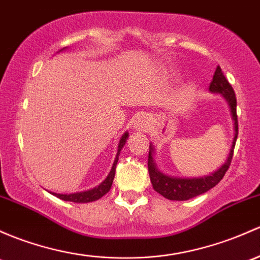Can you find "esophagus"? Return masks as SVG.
Segmentation results:
<instances>
[{
  "mask_svg": "<svg viewBox=\"0 0 260 260\" xmlns=\"http://www.w3.org/2000/svg\"><path fill=\"white\" fill-rule=\"evenodd\" d=\"M133 128L136 131H141V132H148L149 129V121L148 117L146 114H141L136 118L135 123H133Z\"/></svg>",
  "mask_w": 260,
  "mask_h": 260,
  "instance_id": "esophagus-1",
  "label": "esophagus"
}]
</instances>
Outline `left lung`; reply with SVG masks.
I'll use <instances>...</instances> for the list:
<instances>
[{"label":"left lung","mask_w":260,"mask_h":260,"mask_svg":"<svg viewBox=\"0 0 260 260\" xmlns=\"http://www.w3.org/2000/svg\"><path fill=\"white\" fill-rule=\"evenodd\" d=\"M209 91L213 93H220L225 98L229 108H231L232 119L234 122V138L232 142L231 151H229L228 158L223 163L219 169L213 172L212 174L206 177H198V178H180V177H169L167 174L158 171L155 166L154 158H153V144H149V154H148V172L151 177V183L153 189L159 193L167 199L171 201H188L190 198H194L197 196H201L203 193L208 192L213 187L218 184L228 171L231 166L232 157H233L234 147H236L237 137H238V118H237V98L233 88L229 84L225 76L223 75L222 70L218 66L215 70L213 81L210 82Z\"/></svg>","instance_id":"8db88e82"}]
</instances>
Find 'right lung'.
<instances>
[{"mask_svg": "<svg viewBox=\"0 0 260 260\" xmlns=\"http://www.w3.org/2000/svg\"><path fill=\"white\" fill-rule=\"evenodd\" d=\"M128 138V132L123 133V136L119 139L118 143V149H117V154H116V159H114L113 166H112L111 172L108 173L107 178L103 180L100 185L93 188V189L89 190H84V192H77V193H72V194H57V193L52 192V194L56 196L57 198L63 199L66 202H75V203H89V202H94L97 199L102 198L106 193L109 192L112 187V183H113L114 179V174H116V166L117 162H118V157L119 153H121V149L124 147L125 141Z\"/></svg>", "mask_w": 260, "mask_h": 260, "instance_id": "right-lung-1", "label": "right lung"}]
</instances>
